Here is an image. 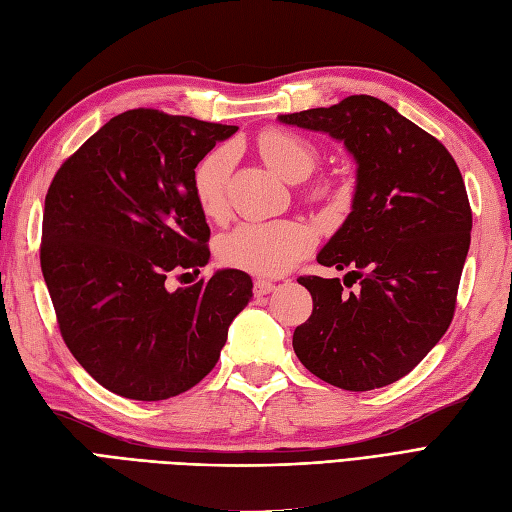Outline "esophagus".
<instances>
[{"label": "esophagus", "mask_w": 512, "mask_h": 512, "mask_svg": "<svg viewBox=\"0 0 512 512\" xmlns=\"http://www.w3.org/2000/svg\"><path fill=\"white\" fill-rule=\"evenodd\" d=\"M273 289H276V284L269 282V280H256V282H254V295H256V297L267 295V293H271Z\"/></svg>", "instance_id": "34e87169"}]
</instances>
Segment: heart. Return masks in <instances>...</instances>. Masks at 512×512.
<instances>
[{
  "instance_id": "1",
  "label": "heart",
  "mask_w": 512,
  "mask_h": 512,
  "mask_svg": "<svg viewBox=\"0 0 512 512\" xmlns=\"http://www.w3.org/2000/svg\"><path fill=\"white\" fill-rule=\"evenodd\" d=\"M258 149L269 165L289 182L306 180L319 162V152L313 143L286 130H265L258 136ZM230 171V147L213 149L197 165L193 189L204 215L215 219L226 213ZM321 191V186H317L315 193ZM310 247H313V232L304 223L291 219L245 221L221 236L217 254L223 265L267 278L280 276L295 267Z\"/></svg>"
}]
</instances>
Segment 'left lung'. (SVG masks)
<instances>
[{"label":"left lung","mask_w":512,"mask_h":512,"mask_svg":"<svg viewBox=\"0 0 512 512\" xmlns=\"http://www.w3.org/2000/svg\"><path fill=\"white\" fill-rule=\"evenodd\" d=\"M330 134L356 160L352 213L317 254L339 278L302 276L313 315L293 332L302 365L345 391H371L413 371L450 328L471 241V208L452 154L393 106L350 95L280 115Z\"/></svg>","instance_id":"1"}]
</instances>
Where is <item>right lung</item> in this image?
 <instances>
[{
    "label": "right lung",
    "instance_id": "right-lung-1",
    "mask_svg": "<svg viewBox=\"0 0 512 512\" xmlns=\"http://www.w3.org/2000/svg\"><path fill=\"white\" fill-rule=\"evenodd\" d=\"M236 130L134 108L99 128L49 186L41 269L60 334L104 389L128 400H169L206 378L252 299L239 269L167 289L171 273L208 263L193 176Z\"/></svg>",
    "mask_w": 512,
    "mask_h": 512
}]
</instances>
